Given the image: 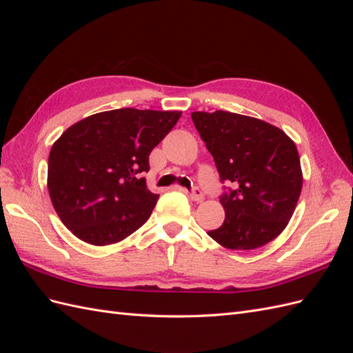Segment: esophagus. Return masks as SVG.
I'll return each mask as SVG.
<instances>
[{"instance_id": "esophagus-1", "label": "esophagus", "mask_w": 353, "mask_h": 353, "mask_svg": "<svg viewBox=\"0 0 353 353\" xmlns=\"http://www.w3.org/2000/svg\"><path fill=\"white\" fill-rule=\"evenodd\" d=\"M190 199L199 203V201H201L203 199H205V194L201 193V190H199V188H193V190H191V193H190Z\"/></svg>"}]
</instances>
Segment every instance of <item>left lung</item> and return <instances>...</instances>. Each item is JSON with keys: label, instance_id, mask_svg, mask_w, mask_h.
<instances>
[{"label": "left lung", "instance_id": "left-lung-1", "mask_svg": "<svg viewBox=\"0 0 353 353\" xmlns=\"http://www.w3.org/2000/svg\"><path fill=\"white\" fill-rule=\"evenodd\" d=\"M191 119L221 181L234 184L219 197L225 219L209 236L231 250H253L279 237L303 184L292 138L268 122L231 112H193Z\"/></svg>", "mask_w": 353, "mask_h": 353}]
</instances>
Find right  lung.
I'll list each match as a JSON object with an SVG mask.
<instances>
[{
	"label": "right lung",
	"mask_w": 353,
	"mask_h": 353,
	"mask_svg": "<svg viewBox=\"0 0 353 353\" xmlns=\"http://www.w3.org/2000/svg\"><path fill=\"white\" fill-rule=\"evenodd\" d=\"M181 112L116 109L72 125L48 156V193L59 218L85 243L113 244L150 218L148 156Z\"/></svg>",
	"instance_id": "1"
}]
</instances>
